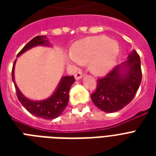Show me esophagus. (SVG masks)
Masks as SVG:
<instances>
[{
    "instance_id": "obj_1",
    "label": "esophagus",
    "mask_w": 156,
    "mask_h": 156,
    "mask_svg": "<svg viewBox=\"0 0 156 156\" xmlns=\"http://www.w3.org/2000/svg\"><path fill=\"white\" fill-rule=\"evenodd\" d=\"M83 76H84V74L83 73V72H82V71H79L78 73H77L75 75H74V78H75L76 80H79L81 78H83Z\"/></svg>"
}]
</instances>
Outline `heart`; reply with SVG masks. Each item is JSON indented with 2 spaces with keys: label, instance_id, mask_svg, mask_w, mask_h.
Segmentation results:
<instances>
[{
  "label": "heart",
  "instance_id": "b5f03b06",
  "mask_svg": "<svg viewBox=\"0 0 156 156\" xmlns=\"http://www.w3.org/2000/svg\"><path fill=\"white\" fill-rule=\"evenodd\" d=\"M118 44L104 35L86 38L73 45L69 60L73 64L89 63V68L96 75H104L112 69L117 61Z\"/></svg>",
  "mask_w": 156,
  "mask_h": 156
}]
</instances>
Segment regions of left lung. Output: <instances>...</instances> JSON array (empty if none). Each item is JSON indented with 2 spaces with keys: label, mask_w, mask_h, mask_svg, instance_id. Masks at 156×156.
<instances>
[{
  "label": "left lung",
  "mask_w": 156,
  "mask_h": 156,
  "mask_svg": "<svg viewBox=\"0 0 156 156\" xmlns=\"http://www.w3.org/2000/svg\"><path fill=\"white\" fill-rule=\"evenodd\" d=\"M142 81L141 61L135 50L128 60L116 66L104 78L97 81L90 97L95 106L105 112H115L132 101Z\"/></svg>",
  "instance_id": "8db88e82"
}]
</instances>
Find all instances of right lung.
Segmentation results:
<instances>
[{
	"label": "right lung",
	"mask_w": 156,
	"mask_h": 156,
	"mask_svg": "<svg viewBox=\"0 0 156 156\" xmlns=\"http://www.w3.org/2000/svg\"><path fill=\"white\" fill-rule=\"evenodd\" d=\"M50 46L46 35H38L36 37L33 38L25 47L21 50L18 56H21L22 54L28 51L36 46ZM16 60L14 61L12 69V80L14 83V87L16 89V93L18 96V100L23 104V106L30 113L40 118L46 119V120H52L58 117L63 111L66 109L69 102V92L71 86L75 79L73 76H63L59 83L56 90L54 91L50 97L45 100L35 101L28 99L23 95V94L18 89V86L14 81V66H15Z\"/></svg>",
	"instance_id": "right-lung-1"
}]
</instances>
